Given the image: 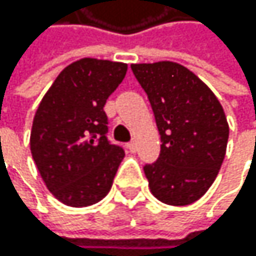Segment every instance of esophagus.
Here are the masks:
<instances>
[{
    "label": "esophagus",
    "mask_w": 256,
    "mask_h": 256,
    "mask_svg": "<svg viewBox=\"0 0 256 256\" xmlns=\"http://www.w3.org/2000/svg\"><path fill=\"white\" fill-rule=\"evenodd\" d=\"M127 149H129L132 154H135V152H136V142H135V141L129 142V144H127Z\"/></svg>",
    "instance_id": "esophagus-1"
}]
</instances>
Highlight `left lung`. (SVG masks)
I'll return each instance as SVG.
<instances>
[{"label":"left lung","instance_id":"8db88e82","mask_svg":"<svg viewBox=\"0 0 256 256\" xmlns=\"http://www.w3.org/2000/svg\"><path fill=\"white\" fill-rule=\"evenodd\" d=\"M161 135L160 158L144 166L150 192L169 206H188L209 190L222 164L229 124L214 92L172 61L132 64Z\"/></svg>","mask_w":256,"mask_h":256}]
</instances>
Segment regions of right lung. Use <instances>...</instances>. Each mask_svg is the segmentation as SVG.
<instances>
[{
  "instance_id": "add662e5",
  "label": "right lung",
  "mask_w": 256,
  "mask_h": 256,
  "mask_svg": "<svg viewBox=\"0 0 256 256\" xmlns=\"http://www.w3.org/2000/svg\"><path fill=\"white\" fill-rule=\"evenodd\" d=\"M126 72L124 62L78 60L56 76L38 106L30 152L46 188L66 206L87 208L112 188L124 150L106 136L104 104Z\"/></svg>"
}]
</instances>
